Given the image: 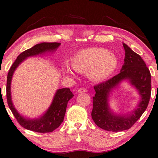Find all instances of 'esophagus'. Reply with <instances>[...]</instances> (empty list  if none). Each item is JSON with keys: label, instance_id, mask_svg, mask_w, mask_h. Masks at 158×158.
Returning <instances> with one entry per match:
<instances>
[{"label": "esophagus", "instance_id": "esophagus-1", "mask_svg": "<svg viewBox=\"0 0 158 158\" xmlns=\"http://www.w3.org/2000/svg\"><path fill=\"white\" fill-rule=\"evenodd\" d=\"M77 92L79 93H86L87 92V89L85 88H81L78 89V90H77Z\"/></svg>", "mask_w": 158, "mask_h": 158}]
</instances>
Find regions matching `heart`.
<instances>
[{
    "mask_svg": "<svg viewBox=\"0 0 158 158\" xmlns=\"http://www.w3.org/2000/svg\"><path fill=\"white\" fill-rule=\"evenodd\" d=\"M118 65L116 56L104 48H91L77 52L72 58V66L77 72L88 73V77L95 81L106 79ZM63 70L67 75H73V69L65 63Z\"/></svg>",
    "mask_w": 158,
    "mask_h": 158,
    "instance_id": "1",
    "label": "heart"
}]
</instances>
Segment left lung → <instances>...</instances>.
<instances>
[{
    "mask_svg": "<svg viewBox=\"0 0 158 158\" xmlns=\"http://www.w3.org/2000/svg\"><path fill=\"white\" fill-rule=\"evenodd\" d=\"M125 49V63L120 73L107 81L94 86L91 116L100 128L107 131L119 132L128 130L140 119L149 103L151 95V75L143 58L123 43ZM123 79H128L136 87L141 96L138 107L125 116L116 115L108 106V98L112 89Z\"/></svg>",
    "mask_w": 158,
    "mask_h": 158,
    "instance_id": "obj_1",
    "label": "left lung"
}]
</instances>
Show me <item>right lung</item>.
Listing matches in <instances>:
<instances>
[{
	"instance_id": "obj_1",
	"label": "right lung",
	"mask_w": 158,
	"mask_h": 158,
	"mask_svg": "<svg viewBox=\"0 0 158 158\" xmlns=\"http://www.w3.org/2000/svg\"><path fill=\"white\" fill-rule=\"evenodd\" d=\"M60 45V43H42L34 45L31 48L23 51L17 57V59L11 65L8 71L6 85V97L8 105L18 123L27 130L43 133L51 132L58 128L63 123L68 102L73 97V94L70 90L69 88L59 89L56 93L51 106L44 115L37 119L25 118L23 116L18 113L11 100L10 84L13 73L15 72L18 66L28 57L38 56L49 51L52 52L56 51Z\"/></svg>"
}]
</instances>
